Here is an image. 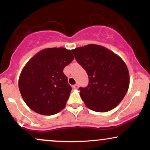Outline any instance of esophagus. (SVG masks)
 Instances as JSON below:
<instances>
[{"instance_id": "esophagus-1", "label": "esophagus", "mask_w": 150, "mask_h": 150, "mask_svg": "<svg viewBox=\"0 0 150 150\" xmlns=\"http://www.w3.org/2000/svg\"><path fill=\"white\" fill-rule=\"evenodd\" d=\"M77 87H78V85H77V84H75V85H73V89H77Z\"/></svg>"}]
</instances>
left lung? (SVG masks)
Masks as SVG:
<instances>
[{
	"label": "left lung",
	"instance_id": "8db88e82",
	"mask_svg": "<svg viewBox=\"0 0 150 150\" xmlns=\"http://www.w3.org/2000/svg\"><path fill=\"white\" fill-rule=\"evenodd\" d=\"M72 51L89 77L87 87L79 88L86 106L97 112H107L116 107L130 85L128 67L123 59L111 50L97 44Z\"/></svg>",
	"mask_w": 150,
	"mask_h": 150
}]
</instances>
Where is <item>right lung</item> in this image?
I'll return each instance as SVG.
<instances>
[{
	"mask_svg": "<svg viewBox=\"0 0 150 150\" xmlns=\"http://www.w3.org/2000/svg\"><path fill=\"white\" fill-rule=\"evenodd\" d=\"M74 56L65 48H48L26 63L19 77L20 92L26 104L36 113L56 114L65 108L71 87L63 69Z\"/></svg>",
	"mask_w": 150,
	"mask_h": 150,
	"instance_id": "right-lung-1",
	"label": "right lung"
}]
</instances>
